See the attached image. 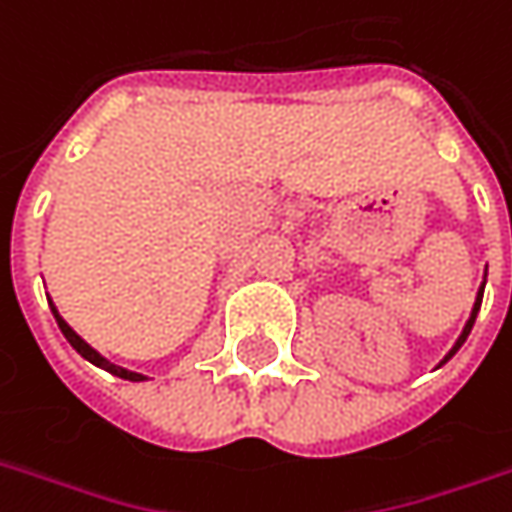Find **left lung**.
<instances>
[{"mask_svg":"<svg viewBox=\"0 0 512 512\" xmlns=\"http://www.w3.org/2000/svg\"><path fill=\"white\" fill-rule=\"evenodd\" d=\"M484 285H487V267H484V282H482V285H479V293H476V302H473V310H470V319L464 322L462 333H459V339H456V344H453V347L447 350V356H444L442 362H439V367H442L444 362H450V359H453V356L459 353V347H462V344L467 342V336H470V330H473V325H476V316H479V307H482Z\"/></svg>","mask_w":512,"mask_h":512,"instance_id":"1","label":"left lung"}]
</instances>
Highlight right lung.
<instances>
[{
	"label": "right lung",
	"instance_id": "add662e5",
	"mask_svg": "<svg viewBox=\"0 0 512 512\" xmlns=\"http://www.w3.org/2000/svg\"><path fill=\"white\" fill-rule=\"evenodd\" d=\"M50 305V313H53V319H56V325H59V330H62V336L68 339L70 347L82 356V359H88L90 364H96V367H102V370H108V373H113V376H119V379H128V382H145L148 376L145 373H136V370H128V367H119V364H113L110 359H105L96 347H90L73 327L62 319V313L56 310V305H53V299H48Z\"/></svg>",
	"mask_w": 512,
	"mask_h": 512
}]
</instances>
